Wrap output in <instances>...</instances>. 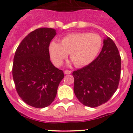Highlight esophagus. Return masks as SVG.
Segmentation results:
<instances>
[{
  "mask_svg": "<svg viewBox=\"0 0 133 133\" xmlns=\"http://www.w3.org/2000/svg\"><path fill=\"white\" fill-rule=\"evenodd\" d=\"M71 73V71H69V70H65V71H64V74H65V75L70 74Z\"/></svg>",
  "mask_w": 133,
  "mask_h": 133,
  "instance_id": "obj_1",
  "label": "esophagus"
}]
</instances>
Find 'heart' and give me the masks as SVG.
I'll use <instances>...</instances> for the list:
<instances>
[{
	"label": "heart",
	"instance_id": "obj_1",
	"mask_svg": "<svg viewBox=\"0 0 133 133\" xmlns=\"http://www.w3.org/2000/svg\"><path fill=\"white\" fill-rule=\"evenodd\" d=\"M102 46V39L97 34L75 32L65 36L60 42L52 41L49 52L52 62L60 66L69 54V57L77 67H83L92 62Z\"/></svg>",
	"mask_w": 133,
	"mask_h": 133
}]
</instances>
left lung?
I'll use <instances>...</instances> for the list:
<instances>
[{
	"instance_id": "8db88e82",
	"label": "left lung",
	"mask_w": 133,
	"mask_h": 133,
	"mask_svg": "<svg viewBox=\"0 0 133 133\" xmlns=\"http://www.w3.org/2000/svg\"><path fill=\"white\" fill-rule=\"evenodd\" d=\"M120 74L119 51L114 42L107 37L99 56L89 65L73 72L75 94L85 106H100L116 91Z\"/></svg>"
}]
</instances>
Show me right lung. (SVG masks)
Segmentation results:
<instances>
[{"mask_svg": "<svg viewBox=\"0 0 133 133\" xmlns=\"http://www.w3.org/2000/svg\"><path fill=\"white\" fill-rule=\"evenodd\" d=\"M56 30L40 28L31 32L18 46L13 62L12 74L19 97L33 107L45 108L56 97L64 77L50 60L49 45Z\"/></svg>", "mask_w": 133, "mask_h": 133, "instance_id": "right-lung-1", "label": "right lung"}]
</instances>
